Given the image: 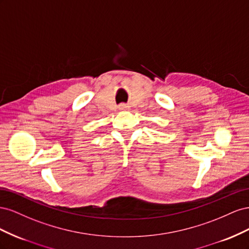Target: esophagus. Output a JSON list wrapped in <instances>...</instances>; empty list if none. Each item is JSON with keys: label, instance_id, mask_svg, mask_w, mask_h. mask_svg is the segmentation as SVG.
<instances>
[{"label": "esophagus", "instance_id": "obj_1", "mask_svg": "<svg viewBox=\"0 0 249 249\" xmlns=\"http://www.w3.org/2000/svg\"><path fill=\"white\" fill-rule=\"evenodd\" d=\"M127 108H128V106H127L126 104H121V105H120V109L125 110V109H127Z\"/></svg>", "mask_w": 249, "mask_h": 249}]
</instances>
